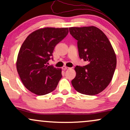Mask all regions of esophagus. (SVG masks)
Segmentation results:
<instances>
[{"mask_svg": "<svg viewBox=\"0 0 130 130\" xmlns=\"http://www.w3.org/2000/svg\"><path fill=\"white\" fill-rule=\"evenodd\" d=\"M68 69H70L69 67H65V66L62 67V70H68Z\"/></svg>", "mask_w": 130, "mask_h": 130, "instance_id": "esophagus-1", "label": "esophagus"}]
</instances>
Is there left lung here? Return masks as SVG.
<instances>
[{"label":"left lung","instance_id":"left-lung-1","mask_svg":"<svg viewBox=\"0 0 130 130\" xmlns=\"http://www.w3.org/2000/svg\"><path fill=\"white\" fill-rule=\"evenodd\" d=\"M71 36L77 41L79 56L88 62L76 66V75L71 84L77 92L87 95L100 93L111 83L117 64L111 43L100 29L94 26L70 27Z\"/></svg>","mask_w":130,"mask_h":130}]
</instances>
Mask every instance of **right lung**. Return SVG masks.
I'll return each instance as SVG.
<instances>
[{"mask_svg":"<svg viewBox=\"0 0 130 130\" xmlns=\"http://www.w3.org/2000/svg\"><path fill=\"white\" fill-rule=\"evenodd\" d=\"M68 34V28H43L33 32L22 43L16 68L22 84L31 92L44 95L56 89L62 70L46 64L53 60L55 46Z\"/></svg>","mask_w":130,"mask_h":130,"instance_id":"add662e5","label":"right lung"}]
</instances>
